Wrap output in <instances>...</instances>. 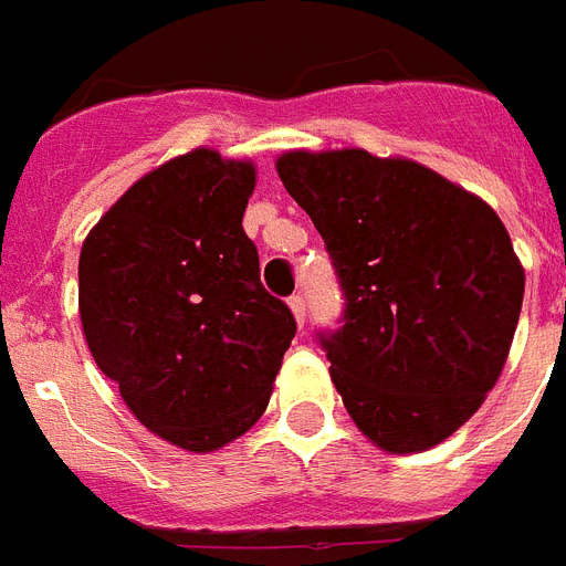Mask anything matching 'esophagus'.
Listing matches in <instances>:
<instances>
[{
    "label": "esophagus",
    "instance_id": "esophagus-1",
    "mask_svg": "<svg viewBox=\"0 0 566 566\" xmlns=\"http://www.w3.org/2000/svg\"><path fill=\"white\" fill-rule=\"evenodd\" d=\"M289 306H292V312H295V321L304 327L306 321V297L301 295V292H295V295L289 297Z\"/></svg>",
    "mask_w": 566,
    "mask_h": 566
}]
</instances>
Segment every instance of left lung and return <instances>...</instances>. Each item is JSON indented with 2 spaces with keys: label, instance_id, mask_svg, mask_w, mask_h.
I'll list each match as a JSON object with an SVG mask.
<instances>
[{
  "label": "left lung",
  "instance_id": "left-lung-1",
  "mask_svg": "<svg viewBox=\"0 0 566 566\" xmlns=\"http://www.w3.org/2000/svg\"><path fill=\"white\" fill-rule=\"evenodd\" d=\"M277 175L324 239L345 310L318 329L347 415L388 453L444 441L503 374L526 274L503 221L427 166L289 151Z\"/></svg>",
  "mask_w": 566,
  "mask_h": 566
}]
</instances>
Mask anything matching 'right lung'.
Returning <instances> with one entry per match:
<instances>
[{"instance_id": "obj_1", "label": "right lung", "mask_w": 566, "mask_h": 566, "mask_svg": "<svg viewBox=\"0 0 566 566\" xmlns=\"http://www.w3.org/2000/svg\"><path fill=\"white\" fill-rule=\"evenodd\" d=\"M256 171L196 148L139 178L84 239L90 354L143 427L207 453L269 406L295 315L242 230Z\"/></svg>"}]
</instances>
